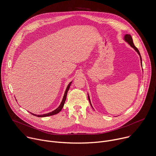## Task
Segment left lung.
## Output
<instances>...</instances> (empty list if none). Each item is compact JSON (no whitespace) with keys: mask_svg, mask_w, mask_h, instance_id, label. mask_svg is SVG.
Returning a JSON list of instances; mask_svg holds the SVG:
<instances>
[{"mask_svg":"<svg viewBox=\"0 0 156 156\" xmlns=\"http://www.w3.org/2000/svg\"><path fill=\"white\" fill-rule=\"evenodd\" d=\"M124 40H125L126 42H127V43H128V44L130 45V46L132 47L137 51V53L139 54V56H140V63H141V65H142V58H141L140 54L139 51L138 50V49L135 47V45H134V43H133V38H132L131 35H129V34H126V35H124ZM88 100H89V101H90V105H91V106L89 95H88Z\"/></svg>","mask_w":156,"mask_h":156,"instance_id":"1","label":"left lung"}]
</instances>
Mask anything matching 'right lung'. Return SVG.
I'll use <instances>...</instances> for the list:
<instances>
[{
    "label": "right lung",
    "instance_id": "add662e5",
    "mask_svg": "<svg viewBox=\"0 0 156 156\" xmlns=\"http://www.w3.org/2000/svg\"><path fill=\"white\" fill-rule=\"evenodd\" d=\"M72 81L70 82V83L68 84V87H67V88H66V90H65V94H64V96H63V98L61 104L60 105V106H59L57 108H56L55 110H54V111H51V112H50L47 113V114H44V115H37L33 114V113H31V112H30L31 114L33 115H34V116H37V117H47V116H50L55 115H56V114H58V113L60 111H61V110L62 109V108H63V106H64L65 100H66V99L67 93H68V90H69V87H70V85H71V84H72Z\"/></svg>",
    "mask_w": 156,
    "mask_h": 156
}]
</instances>
